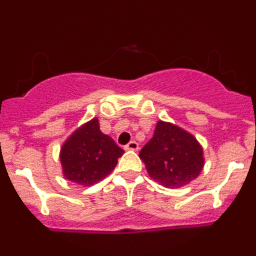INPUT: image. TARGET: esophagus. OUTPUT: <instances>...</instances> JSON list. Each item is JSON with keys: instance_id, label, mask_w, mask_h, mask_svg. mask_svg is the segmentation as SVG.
Here are the masks:
<instances>
[{"instance_id": "esophagus-1", "label": "esophagus", "mask_w": 256, "mask_h": 256, "mask_svg": "<svg viewBox=\"0 0 256 256\" xmlns=\"http://www.w3.org/2000/svg\"><path fill=\"white\" fill-rule=\"evenodd\" d=\"M124 150L126 151H137L138 150V144L136 141H130V144H126V146H124Z\"/></svg>"}]
</instances>
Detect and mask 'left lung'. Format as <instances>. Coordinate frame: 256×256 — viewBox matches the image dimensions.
<instances>
[{
    "instance_id": "left-lung-1",
    "label": "left lung",
    "mask_w": 256,
    "mask_h": 256,
    "mask_svg": "<svg viewBox=\"0 0 256 256\" xmlns=\"http://www.w3.org/2000/svg\"><path fill=\"white\" fill-rule=\"evenodd\" d=\"M140 158L148 176L168 188H180L196 180L205 162L202 148L191 133L162 120L158 122Z\"/></svg>"
}]
</instances>
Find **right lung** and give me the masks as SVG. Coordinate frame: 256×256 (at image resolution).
<instances>
[{
  "label": "right lung",
  "mask_w": 256,
  "mask_h": 256,
  "mask_svg": "<svg viewBox=\"0 0 256 256\" xmlns=\"http://www.w3.org/2000/svg\"><path fill=\"white\" fill-rule=\"evenodd\" d=\"M123 154L110 136L101 132L98 119L94 118L76 128L61 146L62 174L76 184L92 186L112 173Z\"/></svg>",
  "instance_id": "1"
}]
</instances>
